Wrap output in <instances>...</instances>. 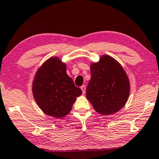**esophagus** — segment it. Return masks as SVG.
Returning <instances> with one entry per match:
<instances>
[{"label":"esophagus","mask_w":159,"mask_h":159,"mask_svg":"<svg viewBox=\"0 0 159 159\" xmlns=\"http://www.w3.org/2000/svg\"><path fill=\"white\" fill-rule=\"evenodd\" d=\"M81 89L82 91V93L84 94L85 92H86V86L85 85H82V87H81Z\"/></svg>","instance_id":"esophagus-1"}]
</instances>
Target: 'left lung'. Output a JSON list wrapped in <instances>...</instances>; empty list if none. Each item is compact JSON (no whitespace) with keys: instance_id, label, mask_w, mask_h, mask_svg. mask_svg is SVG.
<instances>
[{"instance_id":"left-lung-1","label":"left lung","mask_w":159,"mask_h":159,"mask_svg":"<svg viewBox=\"0 0 159 159\" xmlns=\"http://www.w3.org/2000/svg\"><path fill=\"white\" fill-rule=\"evenodd\" d=\"M92 77L87 88V99L97 113L110 116L125 105L130 92L129 78L115 58L103 55L90 66Z\"/></svg>"}]
</instances>
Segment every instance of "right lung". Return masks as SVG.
Returning a JSON list of instances; mask_svg holds the SVG:
<instances>
[{"label": "right lung", "instance_id": "obj_1", "mask_svg": "<svg viewBox=\"0 0 159 159\" xmlns=\"http://www.w3.org/2000/svg\"><path fill=\"white\" fill-rule=\"evenodd\" d=\"M67 65L58 57H51L36 71L32 82L36 103L46 115L55 118L70 113L82 93L66 72Z\"/></svg>", "mask_w": 159, "mask_h": 159}]
</instances>
